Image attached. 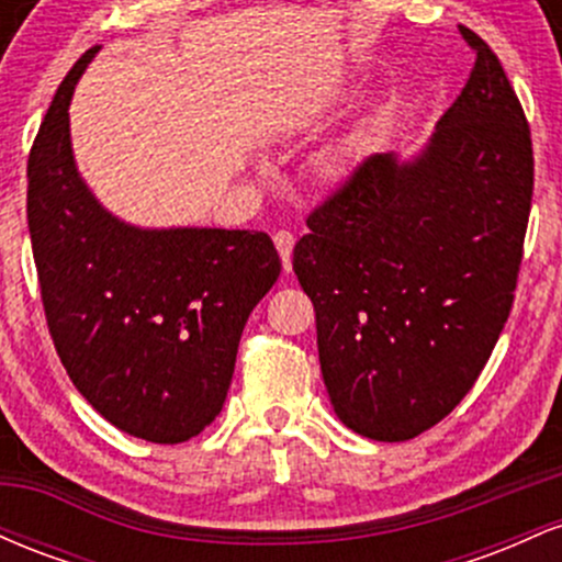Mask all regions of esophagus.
I'll return each instance as SVG.
<instances>
[{
    "label": "esophagus",
    "instance_id": "34e87169",
    "mask_svg": "<svg viewBox=\"0 0 562 562\" xmlns=\"http://www.w3.org/2000/svg\"><path fill=\"white\" fill-rule=\"evenodd\" d=\"M293 245H295V237L290 235L288 229L274 232V248H277V254H280L282 269H285V272L293 269Z\"/></svg>",
    "mask_w": 562,
    "mask_h": 562
}]
</instances>
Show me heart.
<instances>
[{
    "label": "heart",
    "instance_id": "b5f03b06",
    "mask_svg": "<svg viewBox=\"0 0 562 562\" xmlns=\"http://www.w3.org/2000/svg\"><path fill=\"white\" fill-rule=\"evenodd\" d=\"M346 169H348L346 150H330L319 160V171L325 179H340L346 173Z\"/></svg>",
    "mask_w": 562,
    "mask_h": 562
}]
</instances>
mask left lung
Masks as SVG:
<instances>
[{"label":"left lung","mask_w":562,"mask_h":562,"mask_svg":"<svg viewBox=\"0 0 562 562\" xmlns=\"http://www.w3.org/2000/svg\"><path fill=\"white\" fill-rule=\"evenodd\" d=\"M460 34L475 66L428 145L364 158L293 250L335 415L372 441H409L465 398L524 259L531 132L499 57Z\"/></svg>","instance_id":"obj_1"}]
</instances>
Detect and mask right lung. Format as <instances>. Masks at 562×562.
I'll list each match as a JSON object with an SVG mask.
<instances>
[{"label":"right lung","instance_id":"obj_1","mask_svg":"<svg viewBox=\"0 0 562 562\" xmlns=\"http://www.w3.org/2000/svg\"><path fill=\"white\" fill-rule=\"evenodd\" d=\"M100 47L57 89L29 158V232L57 357L128 436L182 443L227 398L250 312L280 277L267 232L121 222L76 169L68 105Z\"/></svg>","mask_w":562,"mask_h":562}]
</instances>
